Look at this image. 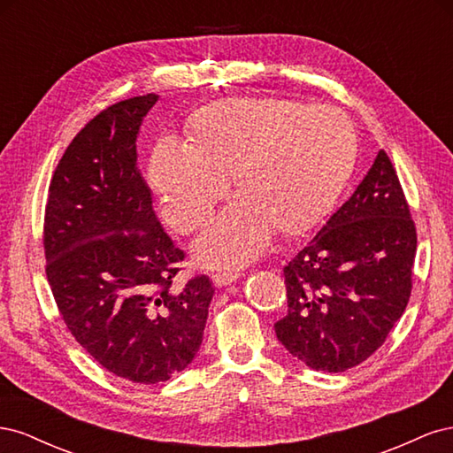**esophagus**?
<instances>
[{"mask_svg": "<svg viewBox=\"0 0 453 453\" xmlns=\"http://www.w3.org/2000/svg\"><path fill=\"white\" fill-rule=\"evenodd\" d=\"M238 278H240V273H236V272H219L211 280H213V285L217 287V289H221V287L234 283Z\"/></svg>", "mask_w": 453, "mask_h": 453, "instance_id": "1", "label": "esophagus"}]
</instances>
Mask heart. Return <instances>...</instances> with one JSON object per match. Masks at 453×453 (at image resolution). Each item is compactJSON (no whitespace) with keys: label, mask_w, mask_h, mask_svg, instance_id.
Returning <instances> with one entry per match:
<instances>
[{"label":"heart","mask_w":453,"mask_h":453,"mask_svg":"<svg viewBox=\"0 0 453 453\" xmlns=\"http://www.w3.org/2000/svg\"><path fill=\"white\" fill-rule=\"evenodd\" d=\"M355 135L333 107L281 98H226L188 119L185 143L160 138L149 183L173 230L202 226L213 203L238 196L193 243L203 268H238L265 251L272 230L295 236L331 208L353 166Z\"/></svg>","instance_id":"obj_1"}]
</instances>
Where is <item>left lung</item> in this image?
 I'll use <instances>...</instances> for the list:
<instances>
[{
  "label": "left lung",
  "mask_w": 453,
  "mask_h": 453,
  "mask_svg": "<svg viewBox=\"0 0 453 453\" xmlns=\"http://www.w3.org/2000/svg\"><path fill=\"white\" fill-rule=\"evenodd\" d=\"M416 226L380 150L353 195L283 268L287 315L273 325L293 357L321 372L368 359L408 304Z\"/></svg>",
  "instance_id": "obj_1"
}]
</instances>
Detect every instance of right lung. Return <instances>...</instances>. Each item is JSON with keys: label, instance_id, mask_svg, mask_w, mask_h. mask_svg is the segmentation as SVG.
<instances>
[{"label": "right lung", "instance_id": "1", "mask_svg": "<svg viewBox=\"0 0 453 453\" xmlns=\"http://www.w3.org/2000/svg\"><path fill=\"white\" fill-rule=\"evenodd\" d=\"M157 102H119L75 135L49 188L43 240L70 333L109 372L145 386L193 363L215 293L205 276L172 287L185 255L158 223L135 145Z\"/></svg>", "mask_w": 453, "mask_h": 453}]
</instances>
